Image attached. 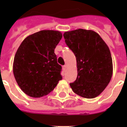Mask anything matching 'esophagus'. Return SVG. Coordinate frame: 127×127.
Here are the masks:
<instances>
[{
  "mask_svg": "<svg viewBox=\"0 0 127 127\" xmlns=\"http://www.w3.org/2000/svg\"><path fill=\"white\" fill-rule=\"evenodd\" d=\"M67 65H64V66H63V69H64V70H65V69H67Z\"/></svg>",
  "mask_w": 127,
  "mask_h": 127,
  "instance_id": "34e87169",
  "label": "esophagus"
}]
</instances>
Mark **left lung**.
<instances>
[{"instance_id": "obj_1", "label": "left lung", "mask_w": 127, "mask_h": 127, "mask_svg": "<svg viewBox=\"0 0 127 127\" xmlns=\"http://www.w3.org/2000/svg\"><path fill=\"white\" fill-rule=\"evenodd\" d=\"M65 41L76 58L77 76L70 83L75 94L93 98L102 92L113 75L109 48L97 32L77 29L64 33Z\"/></svg>"}]
</instances>
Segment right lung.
Here are the masks:
<instances>
[{
	"mask_svg": "<svg viewBox=\"0 0 127 127\" xmlns=\"http://www.w3.org/2000/svg\"><path fill=\"white\" fill-rule=\"evenodd\" d=\"M62 37L56 30H41L30 35L16 53L13 74L20 88L31 97L50 94L62 80V66L55 49Z\"/></svg>",
	"mask_w": 127,
	"mask_h": 127,
	"instance_id": "right-lung-1",
	"label": "right lung"
}]
</instances>
